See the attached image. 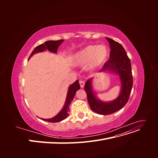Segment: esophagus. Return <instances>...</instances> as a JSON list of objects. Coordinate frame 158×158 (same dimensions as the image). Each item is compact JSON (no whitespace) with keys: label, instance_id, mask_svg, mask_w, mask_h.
Masks as SVG:
<instances>
[{"label":"esophagus","instance_id":"34e87169","mask_svg":"<svg viewBox=\"0 0 158 158\" xmlns=\"http://www.w3.org/2000/svg\"><path fill=\"white\" fill-rule=\"evenodd\" d=\"M79 83H80V87H81V88H83V87L84 86V84H85L84 81H83V80H80V81H79Z\"/></svg>","mask_w":158,"mask_h":158}]
</instances>
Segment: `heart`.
<instances>
[{
	"label": "heart",
	"mask_w": 158,
	"mask_h": 158,
	"mask_svg": "<svg viewBox=\"0 0 158 158\" xmlns=\"http://www.w3.org/2000/svg\"><path fill=\"white\" fill-rule=\"evenodd\" d=\"M109 56L107 47L104 45H91L76 53L73 61L76 65H84L89 63L90 68H95L105 63Z\"/></svg>",
	"instance_id": "obj_1"
}]
</instances>
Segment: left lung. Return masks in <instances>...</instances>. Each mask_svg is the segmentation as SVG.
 <instances>
[{
  "instance_id": "1",
  "label": "left lung",
  "mask_w": 158,
  "mask_h": 158,
  "mask_svg": "<svg viewBox=\"0 0 158 158\" xmlns=\"http://www.w3.org/2000/svg\"><path fill=\"white\" fill-rule=\"evenodd\" d=\"M106 39L109 43L111 51L109 59L100 71L109 70L118 76L121 84V93L113 101L103 102L95 97L92 87V78L87 80L84 85L90 108L95 113L103 115L112 114L125 106L130 97L133 84L131 60L125 49L119 43L108 37Z\"/></svg>"
}]
</instances>
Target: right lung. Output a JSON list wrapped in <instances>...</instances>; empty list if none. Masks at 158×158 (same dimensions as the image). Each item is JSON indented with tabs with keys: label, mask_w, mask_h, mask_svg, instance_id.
<instances>
[{
	"label": "right lung",
	"mask_w": 158,
	"mask_h": 158,
	"mask_svg": "<svg viewBox=\"0 0 158 158\" xmlns=\"http://www.w3.org/2000/svg\"><path fill=\"white\" fill-rule=\"evenodd\" d=\"M63 41L64 40H60L58 41H45L44 44H42L40 45L37 46L32 51L29 57V59H30V57L34 54L37 53V52H43L46 50H48L50 52L56 53L58 47L63 42ZM80 88V85L79 84L78 80H76V82H74L73 84H71L69 88L67 95H66V98L65 104L63 109H62L61 111L54 117H52L51 118H48V119H44V118H41V119L45 121L51 122V123H57V122H60L61 121L64 120V118H66L69 116V112L70 111L69 106L70 105L71 102L73 101L76 91L78 90Z\"/></svg>",
	"instance_id": "obj_1"
}]
</instances>
